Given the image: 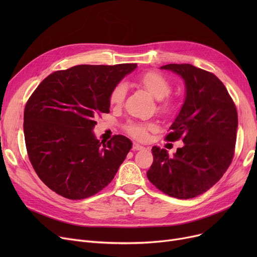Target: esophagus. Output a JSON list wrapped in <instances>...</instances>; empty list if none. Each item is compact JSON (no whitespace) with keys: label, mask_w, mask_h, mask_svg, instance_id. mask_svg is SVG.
Segmentation results:
<instances>
[{"label":"esophagus","mask_w":257,"mask_h":257,"mask_svg":"<svg viewBox=\"0 0 257 257\" xmlns=\"http://www.w3.org/2000/svg\"><path fill=\"white\" fill-rule=\"evenodd\" d=\"M132 148H133V150H137V151H141V150H145L146 149L144 146L140 145L139 143H133Z\"/></svg>","instance_id":"34e87169"}]
</instances>
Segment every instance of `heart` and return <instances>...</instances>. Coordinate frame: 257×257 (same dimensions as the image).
Segmentation results:
<instances>
[{
    "label": "heart",
    "mask_w": 257,
    "mask_h": 257,
    "mask_svg": "<svg viewBox=\"0 0 257 257\" xmlns=\"http://www.w3.org/2000/svg\"><path fill=\"white\" fill-rule=\"evenodd\" d=\"M140 84L149 92L153 98L159 100V110L164 113H169L172 109V102L165 99L171 92L172 86L167 77L158 72L150 71L142 75L139 79ZM127 94V85L123 82L116 84L109 94V103L111 106L119 107L123 105ZM127 132L133 138L145 140L148 137V131L155 129L152 123H130L127 127Z\"/></svg>",
    "instance_id": "1"
}]
</instances>
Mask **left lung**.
Segmentation results:
<instances>
[{
	"label": "left lung",
	"mask_w": 257,
	"mask_h": 257,
	"mask_svg": "<svg viewBox=\"0 0 257 257\" xmlns=\"http://www.w3.org/2000/svg\"><path fill=\"white\" fill-rule=\"evenodd\" d=\"M160 69L172 71L184 81V103L166 138L171 142L182 139L184 146L174 156L153 147V164L147 177L171 197L195 198L217 183L231 164L236 108L222 81L213 74L188 63H171Z\"/></svg>",
	"instance_id": "8db88e82"
}]
</instances>
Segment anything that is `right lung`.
Here are the masks:
<instances>
[{
  "label": "right lung",
  "mask_w": 257,
  "mask_h": 257,
  "mask_svg": "<svg viewBox=\"0 0 257 257\" xmlns=\"http://www.w3.org/2000/svg\"><path fill=\"white\" fill-rule=\"evenodd\" d=\"M136 63L81 64L49 75L25 107L24 133L38 177L56 194L81 200L113 179L132 143L124 136L100 142L92 129L109 112V94Z\"/></svg>",
  "instance_id": "add662e5"
}]
</instances>
